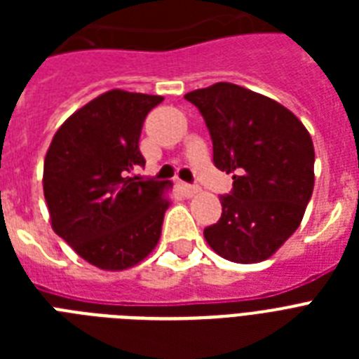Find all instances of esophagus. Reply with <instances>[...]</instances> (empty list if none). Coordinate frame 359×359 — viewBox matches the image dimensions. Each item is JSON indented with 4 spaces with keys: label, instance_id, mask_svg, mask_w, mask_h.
<instances>
[{
    "label": "esophagus",
    "instance_id": "1",
    "mask_svg": "<svg viewBox=\"0 0 359 359\" xmlns=\"http://www.w3.org/2000/svg\"><path fill=\"white\" fill-rule=\"evenodd\" d=\"M182 190H184L186 196H196L199 191V186L197 184H182Z\"/></svg>",
    "mask_w": 359,
    "mask_h": 359
}]
</instances>
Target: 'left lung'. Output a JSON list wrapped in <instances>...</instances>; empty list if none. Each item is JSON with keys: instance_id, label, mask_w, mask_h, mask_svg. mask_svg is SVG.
<instances>
[{"instance_id": "1", "label": "left lung", "mask_w": 359, "mask_h": 359, "mask_svg": "<svg viewBox=\"0 0 359 359\" xmlns=\"http://www.w3.org/2000/svg\"><path fill=\"white\" fill-rule=\"evenodd\" d=\"M184 98L210 132L214 165L233 173V190L219 197L222 218L203 235L227 261H264L298 229L311 199V135L281 104L235 83L219 81Z\"/></svg>"}]
</instances>
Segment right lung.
Returning <instances> with one entry per match:
<instances>
[{"label": "right lung", "instance_id": "add662e5", "mask_svg": "<svg viewBox=\"0 0 359 359\" xmlns=\"http://www.w3.org/2000/svg\"><path fill=\"white\" fill-rule=\"evenodd\" d=\"M163 98L114 89L61 124L44 160V197L53 231L102 270H124L160 240L168 180L140 179V135Z\"/></svg>", "mask_w": 359, "mask_h": 359}]
</instances>
